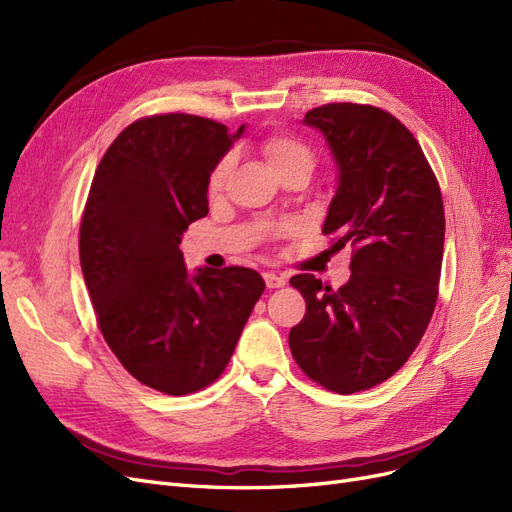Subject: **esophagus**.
I'll return each mask as SVG.
<instances>
[{
    "label": "esophagus",
    "instance_id": "1",
    "mask_svg": "<svg viewBox=\"0 0 512 512\" xmlns=\"http://www.w3.org/2000/svg\"><path fill=\"white\" fill-rule=\"evenodd\" d=\"M262 277H265L267 288H282V286H286V277L284 275H277L273 271H267Z\"/></svg>",
    "mask_w": 512,
    "mask_h": 512
}]
</instances>
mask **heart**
I'll list each match as a JSON object with an SVG mask.
<instances>
[{"label":"heart","mask_w":512,"mask_h":512,"mask_svg":"<svg viewBox=\"0 0 512 512\" xmlns=\"http://www.w3.org/2000/svg\"><path fill=\"white\" fill-rule=\"evenodd\" d=\"M260 149H262V153H265V158L275 175H280V173H284V170H290V168H307L309 173H312L314 153L309 151V147L305 143H301L299 138L288 136V134H275V136L265 138ZM230 168H232V156H226L218 164H215L213 173L209 177L211 192L222 190V185L228 179Z\"/></svg>","instance_id":"b5f03b06"}]
</instances>
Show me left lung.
<instances>
[{"label": "left lung", "instance_id": "1", "mask_svg": "<svg viewBox=\"0 0 512 512\" xmlns=\"http://www.w3.org/2000/svg\"><path fill=\"white\" fill-rule=\"evenodd\" d=\"M303 123L324 136L337 168L322 232L354 256L337 290L312 273L292 277L307 314L288 344L309 378L350 395L389 380L421 342L438 299L444 205L421 145L391 113L342 102Z\"/></svg>", "mask_w": 512, "mask_h": 512}]
</instances>
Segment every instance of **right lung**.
Segmentation results:
<instances>
[{
  "label": "right lung",
  "instance_id": "right-lung-1",
  "mask_svg": "<svg viewBox=\"0 0 512 512\" xmlns=\"http://www.w3.org/2000/svg\"><path fill=\"white\" fill-rule=\"evenodd\" d=\"M245 126L170 113L123 130L91 181L81 269L100 331L151 389L188 395L218 380L265 280L245 267L188 271L179 250L209 213V177Z\"/></svg>",
  "mask_w": 512,
  "mask_h": 512
}]
</instances>
